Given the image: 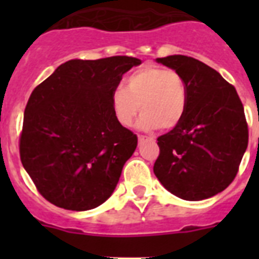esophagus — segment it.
I'll list each match as a JSON object with an SVG mask.
<instances>
[{
  "label": "esophagus",
  "mask_w": 259,
  "mask_h": 259,
  "mask_svg": "<svg viewBox=\"0 0 259 259\" xmlns=\"http://www.w3.org/2000/svg\"><path fill=\"white\" fill-rule=\"evenodd\" d=\"M146 141H153V138L145 137V136H138V144H140V145H142V144Z\"/></svg>",
  "instance_id": "obj_1"
}]
</instances>
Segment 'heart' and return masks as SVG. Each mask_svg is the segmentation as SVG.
I'll use <instances>...</instances> for the list:
<instances>
[{
	"mask_svg": "<svg viewBox=\"0 0 259 259\" xmlns=\"http://www.w3.org/2000/svg\"><path fill=\"white\" fill-rule=\"evenodd\" d=\"M187 106L184 80L176 71L157 66H144L125 80V90L111 94V109L119 125H133L138 110L141 130L173 129L181 121Z\"/></svg>",
	"mask_w": 259,
	"mask_h": 259,
	"instance_id": "heart-1",
	"label": "heart"
}]
</instances>
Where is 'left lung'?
Segmentation results:
<instances>
[{
  "label": "left lung",
  "instance_id": "left-lung-1",
  "mask_svg": "<svg viewBox=\"0 0 259 259\" xmlns=\"http://www.w3.org/2000/svg\"><path fill=\"white\" fill-rule=\"evenodd\" d=\"M184 80L181 121L157 138L153 172L164 188L184 200H203L225 191L237 176L249 132L237 90L218 71L184 55L158 58Z\"/></svg>",
  "mask_w": 259,
  "mask_h": 259
}]
</instances>
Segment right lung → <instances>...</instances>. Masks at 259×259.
I'll return each instance as SVG.
<instances>
[{
	"label": "right lung",
	"mask_w": 259,
	"mask_h": 259,
	"mask_svg": "<svg viewBox=\"0 0 259 259\" xmlns=\"http://www.w3.org/2000/svg\"><path fill=\"white\" fill-rule=\"evenodd\" d=\"M140 64L129 56L74 59L32 91L20 157L50 203L87 211L111 196L138 141L114 117L111 94L122 75Z\"/></svg>",
	"instance_id": "obj_1"
}]
</instances>
